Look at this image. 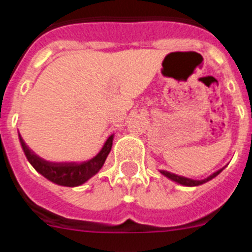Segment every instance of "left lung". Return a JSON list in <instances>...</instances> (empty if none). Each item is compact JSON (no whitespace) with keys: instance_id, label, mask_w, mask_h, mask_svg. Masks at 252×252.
<instances>
[{"instance_id":"1","label":"left lung","mask_w":252,"mask_h":252,"mask_svg":"<svg viewBox=\"0 0 252 252\" xmlns=\"http://www.w3.org/2000/svg\"><path fill=\"white\" fill-rule=\"evenodd\" d=\"M224 169V168H222ZM222 169H220V170L215 171L214 174H211L210 176H208L206 179H203V180H194V179H189V178H185V176H180V175H176V174H173V173H169V171L166 170H160V173L163 174L164 176H166L168 179L173 180V182L178 183V184H182L184 185V187H197V185H201L204 184V183L209 182V180L214 179L216 175H219V174L221 173Z\"/></svg>"}]
</instances>
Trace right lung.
I'll return each instance as SVG.
<instances>
[{
    "mask_svg": "<svg viewBox=\"0 0 252 252\" xmlns=\"http://www.w3.org/2000/svg\"><path fill=\"white\" fill-rule=\"evenodd\" d=\"M18 137H20L21 147L25 152L26 158L41 175H43L46 179L57 185L73 188L84 184L87 180L91 179L92 176L95 175L102 169L103 164L105 163V159H107L108 154L112 149L114 135L112 134L108 138L100 152L95 157H93L89 160L82 161V163H77V161L56 163V161L44 160L43 158L34 154V152H32V149L28 148V145L26 144L21 135H18Z\"/></svg>",
    "mask_w": 252,
    "mask_h": 252,
    "instance_id": "1",
    "label": "right lung"
}]
</instances>
